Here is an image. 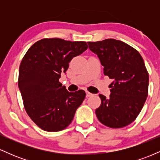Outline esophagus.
<instances>
[{
  "label": "esophagus",
  "instance_id": "esophagus-1",
  "mask_svg": "<svg viewBox=\"0 0 160 160\" xmlns=\"http://www.w3.org/2000/svg\"><path fill=\"white\" fill-rule=\"evenodd\" d=\"M92 93H90V92H86V98H89V97H90V96H92Z\"/></svg>",
  "mask_w": 160,
  "mask_h": 160
}]
</instances>
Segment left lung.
<instances>
[{"label":"left lung","instance_id":"8db88e82","mask_svg":"<svg viewBox=\"0 0 160 160\" xmlns=\"http://www.w3.org/2000/svg\"><path fill=\"white\" fill-rule=\"evenodd\" d=\"M104 66V74L113 80L111 95H99L95 110L98 120L108 127L128 126L136 119L148 95L149 74L141 54L127 43L115 39L88 42Z\"/></svg>","mask_w":160,"mask_h":160}]
</instances>
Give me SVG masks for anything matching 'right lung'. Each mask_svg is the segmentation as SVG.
I'll use <instances>...</instances> for the list:
<instances>
[{
  "instance_id": "1",
  "label": "right lung",
  "mask_w": 160,
  "mask_h": 160,
  "mask_svg": "<svg viewBox=\"0 0 160 160\" xmlns=\"http://www.w3.org/2000/svg\"><path fill=\"white\" fill-rule=\"evenodd\" d=\"M87 48L84 41L44 38L34 43L24 56L18 86L28 115L41 129L62 131L72 122L86 92H69L59 78L71 59Z\"/></svg>"
}]
</instances>
